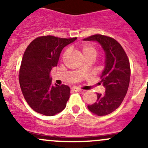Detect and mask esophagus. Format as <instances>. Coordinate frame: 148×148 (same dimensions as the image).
Listing matches in <instances>:
<instances>
[{"instance_id":"34e87169","label":"esophagus","mask_w":148,"mask_h":148,"mask_svg":"<svg viewBox=\"0 0 148 148\" xmlns=\"http://www.w3.org/2000/svg\"><path fill=\"white\" fill-rule=\"evenodd\" d=\"M74 91L75 92H84V90H82V89H79V88H74Z\"/></svg>"}]
</instances>
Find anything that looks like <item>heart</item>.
I'll list each match as a JSON object with an SVG mask.
<instances>
[{
	"instance_id": "obj_1",
	"label": "heart",
	"mask_w": 148,
	"mask_h": 148,
	"mask_svg": "<svg viewBox=\"0 0 148 148\" xmlns=\"http://www.w3.org/2000/svg\"><path fill=\"white\" fill-rule=\"evenodd\" d=\"M82 51L84 58L88 57V56H94L96 58L97 55V50L96 49V48L90 44H86L82 46ZM69 53V49H66L63 54L64 57L66 56ZM82 69V68H80V70Z\"/></svg>"
}]
</instances>
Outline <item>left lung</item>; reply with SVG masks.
Masks as SVG:
<instances>
[{"label": "left lung", "instance_id": "obj_1", "mask_svg": "<svg viewBox=\"0 0 148 148\" xmlns=\"http://www.w3.org/2000/svg\"><path fill=\"white\" fill-rule=\"evenodd\" d=\"M83 40L97 41L104 51V68L100 77L105 92L97 94L96 102L87 107L98 116L107 115L120 107L127 92L130 79L129 59L122 46L114 38L97 34Z\"/></svg>", "mask_w": 148, "mask_h": 148}]
</instances>
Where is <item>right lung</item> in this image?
I'll use <instances>...</instances> for the list:
<instances>
[{
  "label": "right lung",
  "mask_w": 148,
  "mask_h": 148,
  "mask_svg": "<svg viewBox=\"0 0 148 148\" xmlns=\"http://www.w3.org/2000/svg\"><path fill=\"white\" fill-rule=\"evenodd\" d=\"M75 40L76 37H38L25 51L19 71V82L25 99L36 112L53 116L66 107L70 88L64 84L53 86L49 74L57 66L62 49Z\"/></svg>",
  "instance_id": "right-lung-1"
}]
</instances>
